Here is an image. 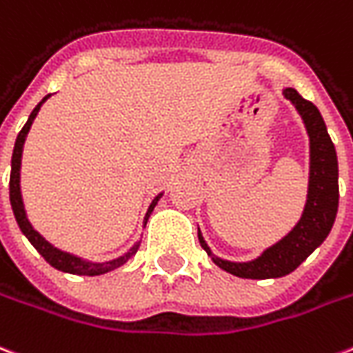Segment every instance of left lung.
<instances>
[{"label": "left lung", "instance_id": "left-lung-1", "mask_svg": "<svg viewBox=\"0 0 353 353\" xmlns=\"http://www.w3.org/2000/svg\"><path fill=\"white\" fill-rule=\"evenodd\" d=\"M283 96L294 105L296 111L300 112L309 134L311 163H309L307 201H305L302 219L298 220V224L281 241L272 244L257 259L248 261V263H233V261L216 257L207 246V242L203 241V236L198 230L201 248L205 250L212 263L236 278L270 279L290 274L326 241V236L330 235L333 228V222H335V216H337V153H335V146L327 134L324 118L319 109L311 101L303 99L294 88H285Z\"/></svg>", "mask_w": 353, "mask_h": 353}]
</instances>
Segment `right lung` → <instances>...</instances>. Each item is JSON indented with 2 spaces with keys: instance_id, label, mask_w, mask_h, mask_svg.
<instances>
[{
  "instance_id": "add662e5",
  "label": "right lung",
  "mask_w": 353,
  "mask_h": 353,
  "mask_svg": "<svg viewBox=\"0 0 353 353\" xmlns=\"http://www.w3.org/2000/svg\"><path fill=\"white\" fill-rule=\"evenodd\" d=\"M50 98V94L46 96L42 101H40L37 107L33 109V112L29 114L27 118L26 125L21 128V131L18 133L16 137V144H14V152H12V161H10V181H9V194H10V205H12V211H14V216H16V222L20 225L21 233L29 239V242L33 244L37 252H39L42 257H44L48 263H50L53 268H57L61 272H68V274H77V276H99V274H105V272H111L118 266L125 265L134 254H137V250L141 246V242H137L133 248L129 250L128 254L120 255L118 259H112V261H105V263H92V261H85L77 257V255H72L68 252H63V250L55 248L53 244L46 241L44 236L40 235L39 231L34 230L31 222L27 220V214H26V207H23V200H21V190H20V168H21V152H23V142H26V137L29 133V129H31V123L33 120L37 118L39 114L40 107L44 103L46 99ZM161 196L159 194L153 198V201L150 203L148 207V212H146V219H144V225H146L148 219H150V214H152L153 207L157 205V201L161 200Z\"/></svg>"
}]
</instances>
